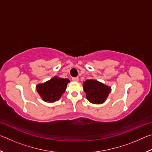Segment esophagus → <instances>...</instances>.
<instances>
[{"label":"esophagus","mask_w":152,"mask_h":152,"mask_svg":"<svg viewBox=\"0 0 152 152\" xmlns=\"http://www.w3.org/2000/svg\"><path fill=\"white\" fill-rule=\"evenodd\" d=\"M72 81L78 82V77H74V78H72Z\"/></svg>","instance_id":"obj_1"}]
</instances>
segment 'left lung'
I'll list each match as a JSON object with an SVG mask.
<instances>
[{"label":"left lung","mask_w":152,"mask_h":152,"mask_svg":"<svg viewBox=\"0 0 152 152\" xmlns=\"http://www.w3.org/2000/svg\"><path fill=\"white\" fill-rule=\"evenodd\" d=\"M83 89L86 99L92 104H102L106 101L111 91L110 86L94 79L86 80L83 82Z\"/></svg>","instance_id":"1"}]
</instances>
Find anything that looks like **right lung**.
Here are the masks:
<instances>
[{
  "mask_svg": "<svg viewBox=\"0 0 152 152\" xmlns=\"http://www.w3.org/2000/svg\"><path fill=\"white\" fill-rule=\"evenodd\" d=\"M70 80L68 78L56 76L44 83L37 84L36 91L43 101L51 103L60 100Z\"/></svg>",
  "mask_w": 152,
  "mask_h": 152,
  "instance_id": "1",
  "label": "right lung"
}]
</instances>
